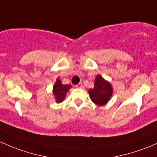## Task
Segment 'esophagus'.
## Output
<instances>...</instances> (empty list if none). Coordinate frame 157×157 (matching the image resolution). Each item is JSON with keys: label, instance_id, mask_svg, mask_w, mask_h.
<instances>
[{"label": "esophagus", "instance_id": "esophagus-1", "mask_svg": "<svg viewBox=\"0 0 157 157\" xmlns=\"http://www.w3.org/2000/svg\"><path fill=\"white\" fill-rule=\"evenodd\" d=\"M82 86H83L82 83H79L77 85H76V87H77V88H82Z\"/></svg>", "mask_w": 157, "mask_h": 157}]
</instances>
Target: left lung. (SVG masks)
<instances>
[{
	"label": "left lung",
	"mask_w": 157,
	"mask_h": 157,
	"mask_svg": "<svg viewBox=\"0 0 157 157\" xmlns=\"http://www.w3.org/2000/svg\"><path fill=\"white\" fill-rule=\"evenodd\" d=\"M90 98L94 103L98 105H104L108 101L112 95V87L110 83L98 75L95 80V86L89 90Z\"/></svg>",
	"instance_id": "8db88e82"
}]
</instances>
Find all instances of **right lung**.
I'll return each mask as SVG.
<instances>
[{"label": "right lung", "instance_id": "right-lung-1", "mask_svg": "<svg viewBox=\"0 0 157 157\" xmlns=\"http://www.w3.org/2000/svg\"><path fill=\"white\" fill-rule=\"evenodd\" d=\"M70 88L71 86L63 85V84H62L61 80L59 79H57L56 84L53 86V93L55 95L56 98V102L60 103L64 100L66 93Z\"/></svg>", "mask_w": 157, "mask_h": 157}]
</instances>
